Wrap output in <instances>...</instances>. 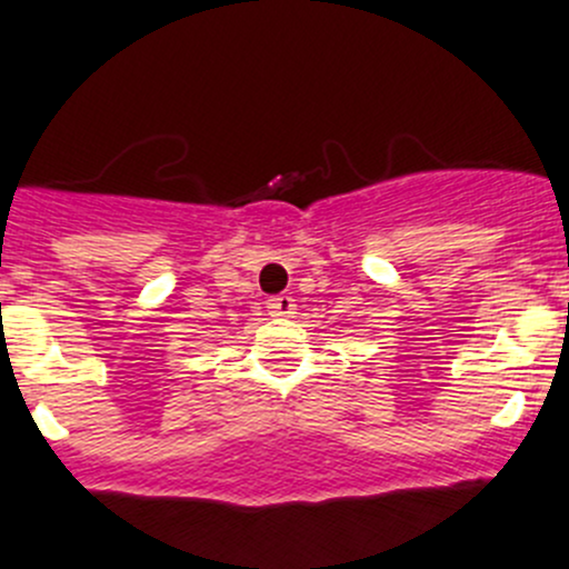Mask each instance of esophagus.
Listing matches in <instances>:
<instances>
[{
	"label": "esophagus",
	"mask_w": 569,
	"mask_h": 569,
	"mask_svg": "<svg viewBox=\"0 0 569 569\" xmlns=\"http://www.w3.org/2000/svg\"><path fill=\"white\" fill-rule=\"evenodd\" d=\"M267 311H269V317H291V313H295V300H291L289 295L269 297Z\"/></svg>",
	"instance_id": "1"
}]
</instances>
